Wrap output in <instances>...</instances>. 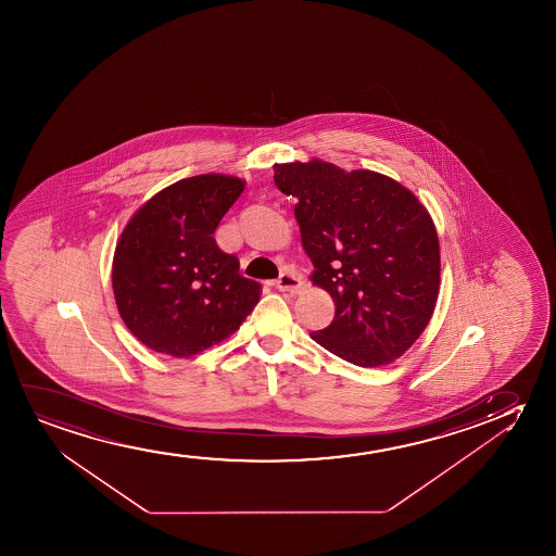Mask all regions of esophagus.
Listing matches in <instances>:
<instances>
[{
  "label": "esophagus",
  "mask_w": 556,
  "mask_h": 556,
  "mask_svg": "<svg viewBox=\"0 0 556 556\" xmlns=\"http://www.w3.org/2000/svg\"><path fill=\"white\" fill-rule=\"evenodd\" d=\"M275 289L281 292H289V294H298L300 290L304 289V281L302 277L294 274H282L277 281H275Z\"/></svg>",
  "instance_id": "esophagus-1"
}]
</instances>
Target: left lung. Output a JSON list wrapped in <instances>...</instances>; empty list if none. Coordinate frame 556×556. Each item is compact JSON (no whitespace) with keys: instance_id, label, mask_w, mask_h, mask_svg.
Instances as JSON below:
<instances>
[{"instance_id":"8db88e82","label":"left lung","mask_w":556,"mask_h":556,"mask_svg":"<svg viewBox=\"0 0 556 556\" xmlns=\"http://www.w3.org/2000/svg\"><path fill=\"white\" fill-rule=\"evenodd\" d=\"M274 180L298 201L309 279L336 305L313 340L365 368L403 357L433 317L441 287V247L424 203L389 176L323 160L275 163Z\"/></svg>"}]
</instances>
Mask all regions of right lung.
I'll use <instances>...</instances> for the list:
<instances>
[{
	"mask_svg": "<svg viewBox=\"0 0 556 556\" xmlns=\"http://www.w3.org/2000/svg\"><path fill=\"white\" fill-rule=\"evenodd\" d=\"M243 178L190 176L148 199L115 244L112 287L123 323L146 348L188 358L236 332L260 285L214 241Z\"/></svg>",
	"mask_w": 556,
	"mask_h": 556,
	"instance_id": "add662e5",
	"label": "right lung"
}]
</instances>
